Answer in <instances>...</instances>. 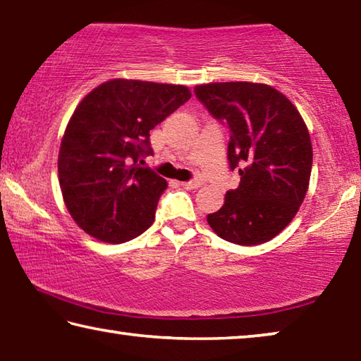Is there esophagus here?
Masks as SVG:
<instances>
[{
  "mask_svg": "<svg viewBox=\"0 0 361 361\" xmlns=\"http://www.w3.org/2000/svg\"><path fill=\"white\" fill-rule=\"evenodd\" d=\"M181 186H183V188H186V189H197V188L202 186V181H200V180L185 181V183H181Z\"/></svg>",
  "mask_w": 361,
  "mask_h": 361,
  "instance_id": "1",
  "label": "esophagus"
}]
</instances>
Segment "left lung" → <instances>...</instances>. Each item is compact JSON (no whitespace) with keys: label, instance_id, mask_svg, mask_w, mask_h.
Here are the masks:
<instances>
[{"label":"left lung","instance_id":"1","mask_svg":"<svg viewBox=\"0 0 361 361\" xmlns=\"http://www.w3.org/2000/svg\"><path fill=\"white\" fill-rule=\"evenodd\" d=\"M219 124L228 127L229 169L237 189L207 215L231 243L259 245L282 232L301 207L312 170V145L295 105L277 89L253 82H212L194 89Z\"/></svg>","mask_w":361,"mask_h":361}]
</instances>
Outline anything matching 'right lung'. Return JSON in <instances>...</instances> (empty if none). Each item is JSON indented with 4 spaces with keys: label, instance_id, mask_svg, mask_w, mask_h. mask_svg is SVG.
<instances>
[{
    "label": "right lung",
    "instance_id": "obj_1",
    "mask_svg": "<svg viewBox=\"0 0 361 361\" xmlns=\"http://www.w3.org/2000/svg\"><path fill=\"white\" fill-rule=\"evenodd\" d=\"M191 99L185 85L113 79L84 97L59 152L66 209L102 242L132 240L154 221L167 181L142 167L149 130Z\"/></svg>",
    "mask_w": 361,
    "mask_h": 361
}]
</instances>
